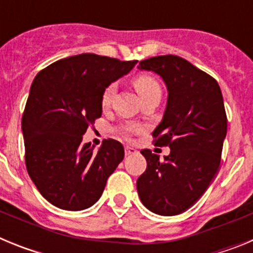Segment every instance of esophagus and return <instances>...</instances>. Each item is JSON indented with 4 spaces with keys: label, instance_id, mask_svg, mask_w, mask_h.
I'll list each match as a JSON object with an SVG mask.
<instances>
[{
    "label": "esophagus",
    "instance_id": "obj_1",
    "mask_svg": "<svg viewBox=\"0 0 253 253\" xmlns=\"http://www.w3.org/2000/svg\"><path fill=\"white\" fill-rule=\"evenodd\" d=\"M135 153H138V151L135 148L129 146L125 147V154H126V156H131V154H135Z\"/></svg>",
    "mask_w": 253,
    "mask_h": 253
}]
</instances>
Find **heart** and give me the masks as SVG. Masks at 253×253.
Masks as SVG:
<instances>
[{
    "label": "heart",
    "instance_id": "1",
    "mask_svg": "<svg viewBox=\"0 0 253 253\" xmlns=\"http://www.w3.org/2000/svg\"><path fill=\"white\" fill-rule=\"evenodd\" d=\"M133 86L134 88H135V91L138 92V95H139L140 99H143V97H146V96L151 95V93L153 92L161 91L157 82L147 75H139L137 76V77H134ZM114 93H115V86H114V84H109V86L104 90V92H102L101 95V106L104 107V109L110 106L111 101H113ZM135 130H137V128H134V126H125V128L120 129V133H122L124 137L128 138L130 137L131 134Z\"/></svg>",
    "mask_w": 253,
    "mask_h": 253
}]
</instances>
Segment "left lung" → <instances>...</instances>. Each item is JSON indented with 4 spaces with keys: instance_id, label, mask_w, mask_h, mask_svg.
<instances>
[{
    "instance_id": "8db88e82",
    "label": "left lung",
    "mask_w": 253,
    "mask_h": 253,
    "mask_svg": "<svg viewBox=\"0 0 253 253\" xmlns=\"http://www.w3.org/2000/svg\"><path fill=\"white\" fill-rule=\"evenodd\" d=\"M140 71L157 73L167 87V104L153 137L171 152L160 160L149 149L140 153L147 169L137 181L140 202L158 215H177L193 207L218 172L227 115L220 87L211 76L177 55L139 62Z\"/></svg>"
}]
</instances>
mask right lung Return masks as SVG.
Returning a JSON list of instances; mask_svg holds the SVG:
<instances>
[{
	"instance_id": "obj_1",
	"label": "right lung",
	"mask_w": 253,
	"mask_h": 253,
	"mask_svg": "<svg viewBox=\"0 0 253 253\" xmlns=\"http://www.w3.org/2000/svg\"><path fill=\"white\" fill-rule=\"evenodd\" d=\"M137 62L84 53L57 60L34 78L21 122L26 169L54 207L71 211L92 207L124 158L118 140H104L95 151L82 138L101 116L105 88Z\"/></svg>"
}]
</instances>
